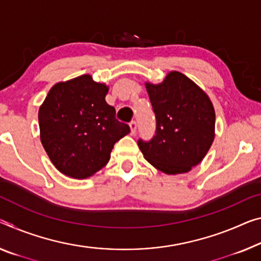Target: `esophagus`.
I'll return each mask as SVG.
<instances>
[{
	"label": "esophagus",
	"mask_w": 261,
	"mask_h": 261,
	"mask_svg": "<svg viewBox=\"0 0 261 261\" xmlns=\"http://www.w3.org/2000/svg\"><path fill=\"white\" fill-rule=\"evenodd\" d=\"M129 128H130V134L134 135L136 133V122L135 121H132L129 123Z\"/></svg>",
	"instance_id": "esophagus-1"
}]
</instances>
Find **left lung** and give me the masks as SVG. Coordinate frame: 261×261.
Segmentation results:
<instances>
[{"label": "left lung", "instance_id": "1", "mask_svg": "<svg viewBox=\"0 0 261 261\" xmlns=\"http://www.w3.org/2000/svg\"><path fill=\"white\" fill-rule=\"evenodd\" d=\"M156 117V133L140 140L144 159L167 175L186 174L205 158L215 140L216 114L205 92L178 71L163 82H144Z\"/></svg>", "mask_w": 261, "mask_h": 261}]
</instances>
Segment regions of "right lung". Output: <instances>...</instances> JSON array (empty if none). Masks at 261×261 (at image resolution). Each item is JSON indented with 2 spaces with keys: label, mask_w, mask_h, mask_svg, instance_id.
I'll return each instance as SVG.
<instances>
[{
  "label": "right lung",
  "mask_w": 261,
  "mask_h": 261,
  "mask_svg": "<svg viewBox=\"0 0 261 261\" xmlns=\"http://www.w3.org/2000/svg\"><path fill=\"white\" fill-rule=\"evenodd\" d=\"M108 90L105 83L83 74L55 84L39 106L41 142L65 176L91 177L110 161L114 143L130 132L106 102Z\"/></svg>",
  "instance_id": "add662e5"
}]
</instances>
